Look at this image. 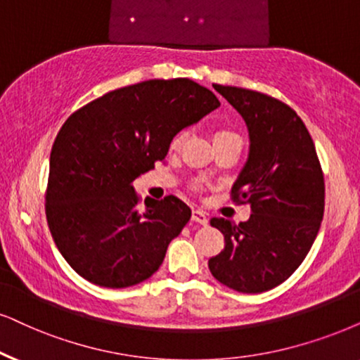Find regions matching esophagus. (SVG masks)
<instances>
[{
	"mask_svg": "<svg viewBox=\"0 0 360 360\" xmlns=\"http://www.w3.org/2000/svg\"><path fill=\"white\" fill-rule=\"evenodd\" d=\"M194 222H198V224L201 226H207L209 224V219H207V214L201 211V209H194L193 211V217H191Z\"/></svg>",
	"mask_w": 360,
	"mask_h": 360,
	"instance_id": "obj_1",
	"label": "esophagus"
}]
</instances>
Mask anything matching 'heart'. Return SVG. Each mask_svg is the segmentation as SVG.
Masks as SVG:
<instances>
[{"mask_svg": "<svg viewBox=\"0 0 360 360\" xmlns=\"http://www.w3.org/2000/svg\"><path fill=\"white\" fill-rule=\"evenodd\" d=\"M224 138H238V134L233 133V131H227V129H219L216 134H214V141L224 139ZM179 144H181V136H176V138L172 139L171 148H174V149L179 148Z\"/></svg>", "mask_w": 360, "mask_h": 360, "instance_id": "1", "label": "heart"}]
</instances>
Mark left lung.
Returning <instances> with one entry per match:
<instances>
[{"label": "left lung", "mask_w": 360, "mask_h": 360, "mask_svg": "<svg viewBox=\"0 0 360 360\" xmlns=\"http://www.w3.org/2000/svg\"><path fill=\"white\" fill-rule=\"evenodd\" d=\"M214 89L248 126V161L233 199L251 204L252 214L239 224L224 217L211 221L226 245L209 259V269L238 292H264L292 276L311 251L324 216V176L294 109L257 91L222 84Z\"/></svg>", "instance_id": "1"}]
</instances>
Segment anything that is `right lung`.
Returning <instances> with one entry per match:
<instances>
[{"instance_id":"obj_1","label":"right lung","mask_w":360,"mask_h":360,"mask_svg":"<svg viewBox=\"0 0 360 360\" xmlns=\"http://www.w3.org/2000/svg\"><path fill=\"white\" fill-rule=\"evenodd\" d=\"M188 78L149 79L111 91L68 117L49 156L46 217L66 262L109 289L146 281L191 219L176 195L146 198L133 181L165 161L174 136L219 108Z\"/></svg>"}]
</instances>
